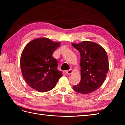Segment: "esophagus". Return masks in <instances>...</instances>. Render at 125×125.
<instances>
[{
    "mask_svg": "<svg viewBox=\"0 0 125 125\" xmlns=\"http://www.w3.org/2000/svg\"><path fill=\"white\" fill-rule=\"evenodd\" d=\"M73 73V71L72 69H69V70H68L66 71V73L67 74H72Z\"/></svg>",
    "mask_w": 125,
    "mask_h": 125,
    "instance_id": "obj_1",
    "label": "esophagus"
}]
</instances>
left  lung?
Wrapping results in <instances>:
<instances>
[{
  "instance_id": "1",
  "label": "left lung",
  "mask_w": 125,
  "mask_h": 125,
  "mask_svg": "<svg viewBox=\"0 0 125 125\" xmlns=\"http://www.w3.org/2000/svg\"><path fill=\"white\" fill-rule=\"evenodd\" d=\"M80 54L81 80L73 86L75 92L86 94L98 89L103 84L109 71L108 57L104 48L98 43L83 41L72 43Z\"/></svg>"
}]
</instances>
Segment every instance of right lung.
Listing matches in <instances>:
<instances>
[{
	"label": "right lung",
	"instance_id": "add662e5",
	"mask_svg": "<svg viewBox=\"0 0 125 125\" xmlns=\"http://www.w3.org/2000/svg\"><path fill=\"white\" fill-rule=\"evenodd\" d=\"M61 43L45 37L32 40L21 55L20 67L23 77L29 85L39 92L55 87L62 74L57 69L58 62L53 53Z\"/></svg>",
	"mask_w": 125,
	"mask_h": 125
}]
</instances>
